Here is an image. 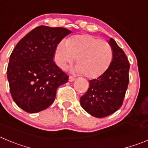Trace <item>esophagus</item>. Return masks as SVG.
I'll return each instance as SVG.
<instances>
[{
	"mask_svg": "<svg viewBox=\"0 0 148 148\" xmlns=\"http://www.w3.org/2000/svg\"><path fill=\"white\" fill-rule=\"evenodd\" d=\"M75 80V78L73 76H72V75H70V76L69 77V81H70V82H73V81H74Z\"/></svg>",
	"mask_w": 148,
	"mask_h": 148,
	"instance_id": "34e87169",
	"label": "esophagus"
}]
</instances>
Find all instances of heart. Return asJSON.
<instances>
[{
	"label": "heart",
	"mask_w": 148,
	"mask_h": 148,
	"mask_svg": "<svg viewBox=\"0 0 148 148\" xmlns=\"http://www.w3.org/2000/svg\"><path fill=\"white\" fill-rule=\"evenodd\" d=\"M74 71L86 78L95 79L105 74L113 60V51L107 42L90 34H78L61 42L56 47L54 61L60 68L72 64Z\"/></svg>",
	"instance_id": "obj_1"
}]
</instances>
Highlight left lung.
<instances>
[{
	"mask_svg": "<svg viewBox=\"0 0 148 148\" xmlns=\"http://www.w3.org/2000/svg\"><path fill=\"white\" fill-rule=\"evenodd\" d=\"M108 43L113 51L110 67L102 76L89 81L87 92L80 98L84 109L97 118L112 114L122 106L129 83L126 55L112 38Z\"/></svg>",
	"mask_w": 148,
	"mask_h": 148,
	"instance_id": "1",
	"label": "left lung"
}]
</instances>
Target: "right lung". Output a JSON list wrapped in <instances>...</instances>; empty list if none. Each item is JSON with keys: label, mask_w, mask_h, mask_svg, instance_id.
<instances>
[{"label": "right lung", "mask_w": 148, "mask_h": 148, "mask_svg": "<svg viewBox=\"0 0 148 148\" xmlns=\"http://www.w3.org/2000/svg\"><path fill=\"white\" fill-rule=\"evenodd\" d=\"M71 32L40 25L22 38L11 53L7 67L10 92L25 112L46 109L53 103L58 87L68 81L53 59L56 45Z\"/></svg>", "instance_id": "obj_1"}]
</instances>
